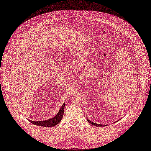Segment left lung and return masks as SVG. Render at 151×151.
Here are the masks:
<instances>
[{"instance_id":"1","label":"left lung","mask_w":151,"mask_h":151,"mask_svg":"<svg viewBox=\"0 0 151 151\" xmlns=\"http://www.w3.org/2000/svg\"><path fill=\"white\" fill-rule=\"evenodd\" d=\"M87 121L91 124H92L93 125H95V126H96V127H104V126H106L105 125H101V124H95V123H94V122H91V121H90L89 119H87Z\"/></svg>"}]
</instances>
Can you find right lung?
Listing matches in <instances>:
<instances>
[{
    "label": "right lung",
    "instance_id": "right-lung-1",
    "mask_svg": "<svg viewBox=\"0 0 151 151\" xmlns=\"http://www.w3.org/2000/svg\"><path fill=\"white\" fill-rule=\"evenodd\" d=\"M64 107H65V104H64L63 105L61 106L58 114L56 116H54L53 118L45 120V121H29L32 124L35 125L45 127H54V126L58 125V123L61 121V120L63 116V114H64Z\"/></svg>",
    "mask_w": 151,
    "mask_h": 151
}]
</instances>
